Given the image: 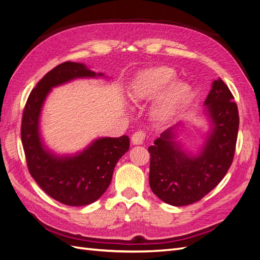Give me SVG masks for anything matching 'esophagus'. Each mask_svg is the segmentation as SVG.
Returning <instances> with one entry per match:
<instances>
[{
	"instance_id": "esophagus-1",
	"label": "esophagus",
	"mask_w": 260,
	"mask_h": 260,
	"mask_svg": "<svg viewBox=\"0 0 260 260\" xmlns=\"http://www.w3.org/2000/svg\"><path fill=\"white\" fill-rule=\"evenodd\" d=\"M131 140H132L133 144H136V145L142 144L144 142V140H145V132L137 131L136 133H133Z\"/></svg>"
}]
</instances>
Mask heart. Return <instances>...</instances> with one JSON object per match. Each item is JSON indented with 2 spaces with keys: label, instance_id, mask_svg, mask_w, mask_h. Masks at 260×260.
<instances>
[{
  "label": "heart",
  "instance_id": "obj_1",
  "mask_svg": "<svg viewBox=\"0 0 260 260\" xmlns=\"http://www.w3.org/2000/svg\"><path fill=\"white\" fill-rule=\"evenodd\" d=\"M175 78V70L167 66L145 69L133 81L130 99L139 102L158 95L153 105L152 115L157 121H168L191 94V86L183 81H174Z\"/></svg>",
  "mask_w": 260,
  "mask_h": 260
}]
</instances>
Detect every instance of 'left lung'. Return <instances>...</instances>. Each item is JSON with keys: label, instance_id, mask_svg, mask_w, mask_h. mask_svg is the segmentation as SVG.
Returning <instances> with one entry per match:
<instances>
[{"label": "left lung", "instance_id": "8db88e82", "mask_svg": "<svg viewBox=\"0 0 260 260\" xmlns=\"http://www.w3.org/2000/svg\"><path fill=\"white\" fill-rule=\"evenodd\" d=\"M233 99L220 78L212 82L204 112L210 129L199 154L186 153L176 141L180 123L164 131L148 147L149 185L162 202L174 206L190 205L224 178L233 160L239 130V112Z\"/></svg>", "mask_w": 260, "mask_h": 260}]
</instances>
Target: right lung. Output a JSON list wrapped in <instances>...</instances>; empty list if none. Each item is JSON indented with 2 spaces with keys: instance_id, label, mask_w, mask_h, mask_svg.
<instances>
[{
  "instance_id": "add662e5",
  "label": "right lung",
  "mask_w": 260,
  "mask_h": 260,
  "mask_svg": "<svg viewBox=\"0 0 260 260\" xmlns=\"http://www.w3.org/2000/svg\"><path fill=\"white\" fill-rule=\"evenodd\" d=\"M104 77L81 62L66 61L53 68L31 91L21 121V142L30 175L52 199L68 206L99 200L111 184L117 161L130 147L129 137L100 138L74 155L46 148L40 135V116L52 88L79 78Z\"/></svg>"
}]
</instances>
